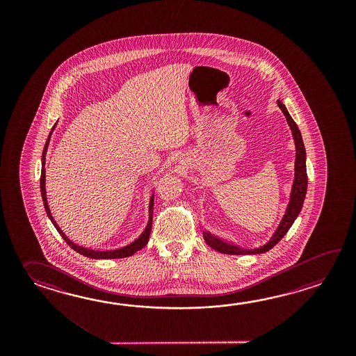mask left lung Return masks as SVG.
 Masks as SVG:
<instances>
[{
  "label": "left lung",
  "mask_w": 356,
  "mask_h": 356,
  "mask_svg": "<svg viewBox=\"0 0 356 356\" xmlns=\"http://www.w3.org/2000/svg\"><path fill=\"white\" fill-rule=\"evenodd\" d=\"M277 104L280 106L282 113L285 114L286 121L293 132V137L296 141V178H294V184L291 189V196H290V202L286 209V213L284 215V218L281 220L280 225L277 227V230L273 235L271 241L266 243L265 245L256 248V250H244L238 245H235L233 243L222 241L218 236L212 235L209 232H204V242L207 243L211 248L218 250L220 253H225V254H256V253H264L267 250H271L273 245H276L284 238V235L286 234L289 229L293 225V222L296 221L298 215L300 213L302 204H304V198L307 193V187H308V175H307V167H305V147L302 144V134L298 129L296 122L291 118V115L289 114L288 109L281 103L280 100H277Z\"/></svg>",
  "instance_id": "1"
}]
</instances>
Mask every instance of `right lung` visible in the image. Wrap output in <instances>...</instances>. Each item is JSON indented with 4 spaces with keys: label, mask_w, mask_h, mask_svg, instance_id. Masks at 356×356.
I'll return each instance as SVG.
<instances>
[{
    "label": "right lung",
    "mask_w": 356,
    "mask_h": 356,
    "mask_svg": "<svg viewBox=\"0 0 356 356\" xmlns=\"http://www.w3.org/2000/svg\"><path fill=\"white\" fill-rule=\"evenodd\" d=\"M54 127H56V124L54 126V129L51 131V134H49V136L47 138L46 145H44V149H43V154H42V173H40V192H42V198H43V204H44V209H46L47 215H48V218L51 219L52 221V224H54L56 229H57V232L60 233V236L65 239V242L67 243L68 245L72 248V250H76L77 253H80V254H83V256H86V257L90 258H123V257H129V256H132L135 252L137 250H143L145 245L147 244L149 242V235L152 233V206H154V196L152 197V200H150V209H149V222H147V225H146V229L144 230V233L140 235L138 238H137L135 242L131 243L129 245H126V247H122V248H117V250H90V248H85V247H81V245H77L75 243L71 242L70 239H68L66 235L63 234V232L60 230V227H58L57 225V222L54 221V218H52V215H51V211H49V207H48V204H47V197H46V169H44V164H46V154L47 149H48V145H49V140H51V135H52V132H54Z\"/></svg>",
    "instance_id": "right-lung-1"
}]
</instances>
